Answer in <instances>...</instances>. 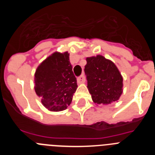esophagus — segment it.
Segmentation results:
<instances>
[{
    "label": "esophagus",
    "instance_id": "34e87169",
    "mask_svg": "<svg viewBox=\"0 0 155 155\" xmlns=\"http://www.w3.org/2000/svg\"><path fill=\"white\" fill-rule=\"evenodd\" d=\"M77 81H78V84H83L85 81V78H84V75H81L80 77H78V78H77Z\"/></svg>",
    "mask_w": 155,
    "mask_h": 155
}]
</instances>
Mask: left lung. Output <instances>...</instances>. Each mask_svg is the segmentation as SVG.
<instances>
[{"instance_id": "1", "label": "left lung", "mask_w": 155, "mask_h": 155, "mask_svg": "<svg viewBox=\"0 0 155 155\" xmlns=\"http://www.w3.org/2000/svg\"><path fill=\"white\" fill-rule=\"evenodd\" d=\"M84 73L93 102L108 105L123 93V77L113 62L101 55L86 58Z\"/></svg>"}]
</instances>
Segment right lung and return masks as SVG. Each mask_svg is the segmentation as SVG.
Masks as SVG:
<instances>
[{"mask_svg":"<svg viewBox=\"0 0 155 155\" xmlns=\"http://www.w3.org/2000/svg\"><path fill=\"white\" fill-rule=\"evenodd\" d=\"M77 87L68 52L53 53L35 71V93L49 110L58 112L67 109Z\"/></svg>","mask_w":155,"mask_h":155,"instance_id":"add662e5","label":"right lung"}]
</instances>
